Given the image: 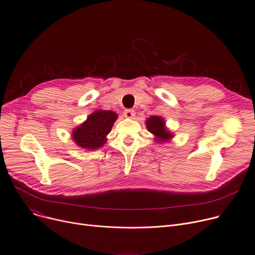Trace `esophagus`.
<instances>
[{
  "instance_id": "esophagus-1",
  "label": "esophagus",
  "mask_w": 255,
  "mask_h": 255,
  "mask_svg": "<svg viewBox=\"0 0 255 255\" xmlns=\"http://www.w3.org/2000/svg\"><path fill=\"white\" fill-rule=\"evenodd\" d=\"M123 115H124V117H125V118H128V119H132V118H134V116H135V112H134L133 110H131V109H127V110H125V111H124Z\"/></svg>"
}]
</instances>
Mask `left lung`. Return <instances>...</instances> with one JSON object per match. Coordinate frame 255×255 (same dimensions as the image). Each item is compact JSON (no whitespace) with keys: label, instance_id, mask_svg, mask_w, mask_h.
<instances>
[{"label":"left lung","instance_id":"obj_1","mask_svg":"<svg viewBox=\"0 0 255 255\" xmlns=\"http://www.w3.org/2000/svg\"><path fill=\"white\" fill-rule=\"evenodd\" d=\"M147 130L154 135V139L158 142H164L170 140L173 134L167 130L164 119L158 116H151L145 121Z\"/></svg>","mask_w":255,"mask_h":255}]
</instances>
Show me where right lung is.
<instances>
[{
	"label": "right lung",
	"instance_id": "add662e5",
	"mask_svg": "<svg viewBox=\"0 0 255 255\" xmlns=\"http://www.w3.org/2000/svg\"><path fill=\"white\" fill-rule=\"evenodd\" d=\"M118 115L113 111L98 110L89 115L86 121L72 131L74 142L85 149H98L107 142V135L117 120Z\"/></svg>",
	"mask_w": 255,
	"mask_h": 255
}]
</instances>
